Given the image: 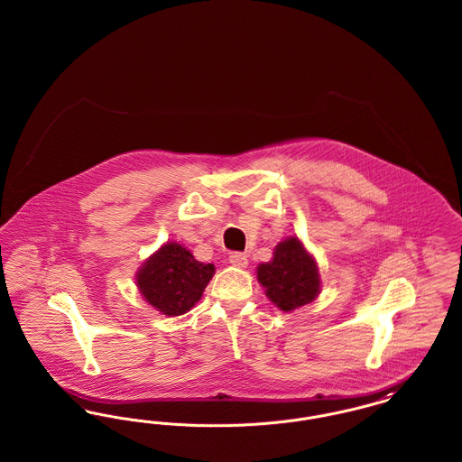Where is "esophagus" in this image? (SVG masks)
<instances>
[{
    "instance_id": "34e87169",
    "label": "esophagus",
    "mask_w": 462,
    "mask_h": 462,
    "mask_svg": "<svg viewBox=\"0 0 462 462\" xmlns=\"http://www.w3.org/2000/svg\"><path fill=\"white\" fill-rule=\"evenodd\" d=\"M228 260H230V263L234 264V266H239V268H245L247 266V256L244 254V253H232L230 256H228Z\"/></svg>"
}]
</instances>
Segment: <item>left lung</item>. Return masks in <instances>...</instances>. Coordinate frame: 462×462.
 I'll return each mask as SVG.
<instances>
[{
  "label": "left lung",
  "mask_w": 462,
  "mask_h": 462,
  "mask_svg": "<svg viewBox=\"0 0 462 462\" xmlns=\"http://www.w3.org/2000/svg\"><path fill=\"white\" fill-rule=\"evenodd\" d=\"M258 281L270 301L282 311L307 305L320 291L317 263L298 237L277 244L272 262L258 266Z\"/></svg>",
  "instance_id": "1"
}]
</instances>
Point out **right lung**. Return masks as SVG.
Returning <instances> with one entry per match:
<instances>
[{
    "label": "right lung",
    "mask_w": 462,
    "mask_h": 462,
    "mask_svg": "<svg viewBox=\"0 0 462 462\" xmlns=\"http://www.w3.org/2000/svg\"><path fill=\"white\" fill-rule=\"evenodd\" d=\"M213 275V264L200 263L189 249L168 242L138 270L136 284L149 305L178 317L194 308Z\"/></svg>",
    "instance_id": "add662e5"
}]
</instances>
